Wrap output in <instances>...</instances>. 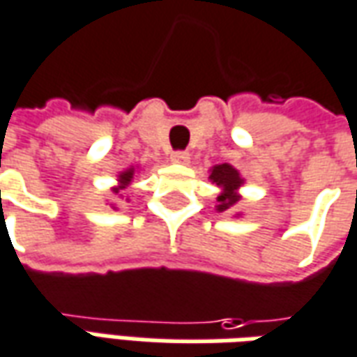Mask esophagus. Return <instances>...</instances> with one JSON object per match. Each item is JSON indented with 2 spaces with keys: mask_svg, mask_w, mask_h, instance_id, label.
Returning a JSON list of instances; mask_svg holds the SVG:
<instances>
[{
  "mask_svg": "<svg viewBox=\"0 0 357 357\" xmlns=\"http://www.w3.org/2000/svg\"><path fill=\"white\" fill-rule=\"evenodd\" d=\"M170 160L174 162V164H189L191 154L187 153V151H176V153H172Z\"/></svg>",
  "mask_w": 357,
  "mask_h": 357,
  "instance_id": "34e87169",
  "label": "esophagus"
}]
</instances>
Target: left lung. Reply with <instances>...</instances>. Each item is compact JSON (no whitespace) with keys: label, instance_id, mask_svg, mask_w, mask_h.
Instances as JSON below:
<instances>
[{"label":"left lung","instance_id":"8db88e82","mask_svg":"<svg viewBox=\"0 0 357 357\" xmlns=\"http://www.w3.org/2000/svg\"><path fill=\"white\" fill-rule=\"evenodd\" d=\"M211 179H213V183L222 187V193L216 199L220 213L228 211L230 206L238 203L239 197L236 195V189L241 185V178H239L238 170H234L230 164H218L211 172Z\"/></svg>","mask_w":357,"mask_h":357}]
</instances>
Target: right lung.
Wrapping results in <instances>:
<instances>
[{
	"label": "right lung",
	"instance_id": "add662e5",
	"mask_svg": "<svg viewBox=\"0 0 357 357\" xmlns=\"http://www.w3.org/2000/svg\"><path fill=\"white\" fill-rule=\"evenodd\" d=\"M131 178H133V170L123 172V174L119 176V183H121V185H119L118 189H114V193H119V189H123V187H126L127 183L131 181Z\"/></svg>",
	"mask_w": 357,
	"mask_h": 357
}]
</instances>
